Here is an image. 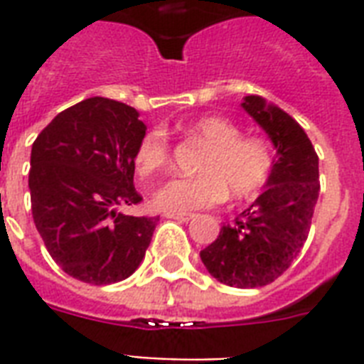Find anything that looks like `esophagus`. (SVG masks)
I'll return each instance as SVG.
<instances>
[{
  "instance_id": "34e87169",
  "label": "esophagus",
  "mask_w": 364,
  "mask_h": 364,
  "mask_svg": "<svg viewBox=\"0 0 364 364\" xmlns=\"http://www.w3.org/2000/svg\"><path fill=\"white\" fill-rule=\"evenodd\" d=\"M166 219H176V221H183L187 223L193 219V213H164Z\"/></svg>"
}]
</instances>
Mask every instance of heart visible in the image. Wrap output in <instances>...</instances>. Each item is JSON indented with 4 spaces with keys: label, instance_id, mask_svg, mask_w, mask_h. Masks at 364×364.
<instances>
[{
    "label": "heart",
    "instance_id": "1",
    "mask_svg": "<svg viewBox=\"0 0 364 364\" xmlns=\"http://www.w3.org/2000/svg\"><path fill=\"white\" fill-rule=\"evenodd\" d=\"M191 136L208 145L198 164V177L171 179L154 194V205L168 213H188L232 200H249L260 193L272 173L274 156L268 143L245 137L225 117H200L187 126ZM136 166L143 176L170 168V143L164 130L154 128L141 137Z\"/></svg>",
    "mask_w": 364,
    "mask_h": 364
}]
</instances>
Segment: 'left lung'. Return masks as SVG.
Listing matches in <instances>:
<instances>
[{"label":"left lung","mask_w":364,"mask_h":364,"mask_svg":"<svg viewBox=\"0 0 364 364\" xmlns=\"http://www.w3.org/2000/svg\"><path fill=\"white\" fill-rule=\"evenodd\" d=\"M242 107L274 145L272 173L200 259L217 282L251 289L277 279L304 245L319 196V159L302 126L282 107L262 96H245Z\"/></svg>","instance_id":"left-lung-1"}]
</instances>
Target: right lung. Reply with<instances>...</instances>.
I'll list each match as a JSON object with an SVG mask.
<instances>
[{"label":"right lung","instance_id":"1","mask_svg":"<svg viewBox=\"0 0 364 364\" xmlns=\"http://www.w3.org/2000/svg\"><path fill=\"white\" fill-rule=\"evenodd\" d=\"M145 130L134 107L94 96L58 113L31 145L33 223L54 262L79 282H122L145 257L159 217L119 210L141 202L134 162Z\"/></svg>","mask_w":364,"mask_h":364}]
</instances>
